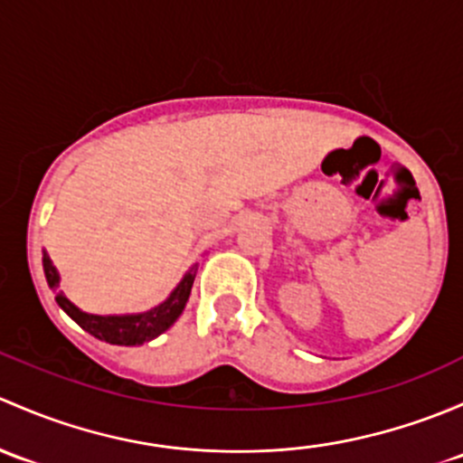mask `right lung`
<instances>
[{
    "mask_svg": "<svg viewBox=\"0 0 463 463\" xmlns=\"http://www.w3.org/2000/svg\"><path fill=\"white\" fill-rule=\"evenodd\" d=\"M44 274L46 283L53 289L55 301L78 323L82 330H87L89 335H93L99 341H107L111 345H142V343L151 341V338L160 336L162 332L169 330L175 323V318L183 314L184 305L189 301V294H192L194 279H196L198 265H192V269L183 276V280L178 283V288L169 294L165 303H160L158 307L146 309L142 314H120V317H99V314H87L80 307H75L69 298L64 297V292L60 289V274H57L55 265L51 263L49 254L44 251Z\"/></svg>",
    "mask_w": 463,
    "mask_h": 463,
    "instance_id": "right-lung-1",
    "label": "right lung"
}]
</instances>
